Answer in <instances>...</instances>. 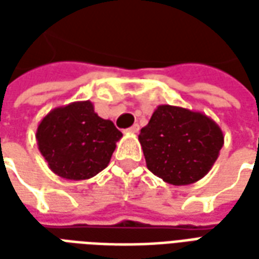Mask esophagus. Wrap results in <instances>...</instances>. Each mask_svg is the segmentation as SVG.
I'll return each instance as SVG.
<instances>
[{"label":"esophagus","instance_id":"1","mask_svg":"<svg viewBox=\"0 0 259 259\" xmlns=\"http://www.w3.org/2000/svg\"><path fill=\"white\" fill-rule=\"evenodd\" d=\"M139 130H140V126L136 123V124H133L132 127H129V129L126 130V133H127V135H136V133H137Z\"/></svg>","mask_w":259,"mask_h":259}]
</instances>
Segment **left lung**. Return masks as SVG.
<instances>
[{"instance_id": "obj_1", "label": "left lung", "mask_w": 259, "mask_h": 259, "mask_svg": "<svg viewBox=\"0 0 259 259\" xmlns=\"http://www.w3.org/2000/svg\"><path fill=\"white\" fill-rule=\"evenodd\" d=\"M219 124L202 112L158 105L139 140L147 168L165 183L186 186L205 176L223 147Z\"/></svg>"}]
</instances>
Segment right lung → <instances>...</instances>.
<instances>
[{"label": "right lung", "mask_w": 259, "mask_h": 259, "mask_svg": "<svg viewBox=\"0 0 259 259\" xmlns=\"http://www.w3.org/2000/svg\"><path fill=\"white\" fill-rule=\"evenodd\" d=\"M122 133L100 118L91 101L54 108L36 132L38 150L48 168L66 180H85L108 166Z\"/></svg>", "instance_id": "add662e5"}]
</instances>
